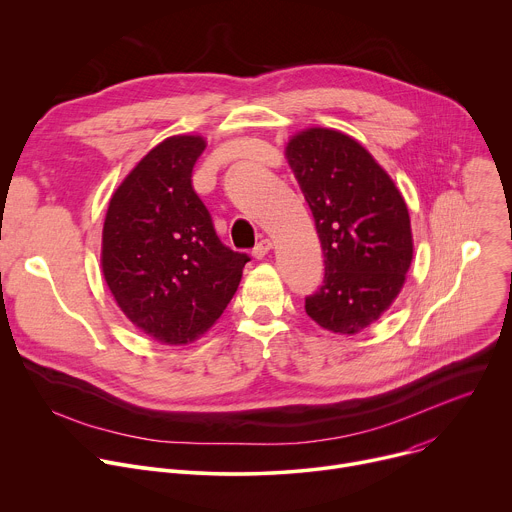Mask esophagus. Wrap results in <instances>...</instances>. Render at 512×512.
<instances>
[{
  "instance_id": "34e87169",
  "label": "esophagus",
  "mask_w": 512,
  "mask_h": 512,
  "mask_svg": "<svg viewBox=\"0 0 512 512\" xmlns=\"http://www.w3.org/2000/svg\"><path fill=\"white\" fill-rule=\"evenodd\" d=\"M270 250H272V242H270L268 238H264V240H260V242L254 246V250H252V256L260 260V258H264V256H266Z\"/></svg>"
}]
</instances>
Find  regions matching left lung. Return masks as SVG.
<instances>
[{"instance_id": "1", "label": "left lung", "mask_w": 512, "mask_h": 512, "mask_svg": "<svg viewBox=\"0 0 512 512\" xmlns=\"http://www.w3.org/2000/svg\"><path fill=\"white\" fill-rule=\"evenodd\" d=\"M287 160L313 213L325 256L323 285L305 299L323 329L354 335L401 293L413 260L409 209L386 170L354 138L311 128Z\"/></svg>"}]
</instances>
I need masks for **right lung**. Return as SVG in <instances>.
I'll return each mask as SVG.
<instances>
[{
    "label": "right lung",
    "mask_w": 512,
    "mask_h": 512,
    "mask_svg": "<svg viewBox=\"0 0 512 512\" xmlns=\"http://www.w3.org/2000/svg\"><path fill=\"white\" fill-rule=\"evenodd\" d=\"M201 136L154 146L113 193L101 242V268L124 315L146 335L179 346L223 313L250 260L221 244L193 189Z\"/></svg>",
    "instance_id": "1"
}]
</instances>
